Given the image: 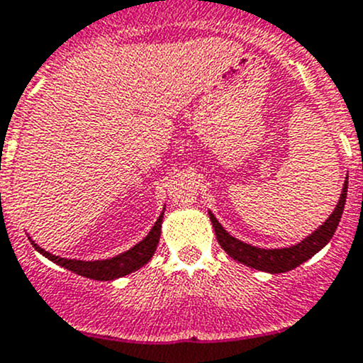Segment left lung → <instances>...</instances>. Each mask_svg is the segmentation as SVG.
<instances>
[{"mask_svg":"<svg viewBox=\"0 0 363 363\" xmlns=\"http://www.w3.org/2000/svg\"><path fill=\"white\" fill-rule=\"evenodd\" d=\"M346 195H347V177L344 182L342 193H340V199L337 205H335L334 212L330 214V218L323 223L318 230H314L309 237L298 242L296 246L291 247H283V250H262V247H255L251 244L242 242V240L235 239V237L230 235L225 228L221 226V223L214 218L211 211L212 226H214L216 239L221 244L223 250L226 251V255L232 256L237 262L244 263V265L251 267V269L263 270V272L270 274H281L288 272V270L295 269L300 263L307 262L309 258H313L318 251L323 250L328 244V240L334 237L335 230H337L340 216H342L344 203H346Z\"/></svg>","mask_w":363,"mask_h":363,"instance_id":"8db88e82","label":"left lung"}]
</instances>
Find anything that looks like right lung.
I'll return each mask as SVG.
<instances>
[{
    "mask_svg": "<svg viewBox=\"0 0 363 363\" xmlns=\"http://www.w3.org/2000/svg\"><path fill=\"white\" fill-rule=\"evenodd\" d=\"M161 221H163V212L158 218V221L155 223L151 232L147 233L144 240L133 246L131 250L121 252V255L113 256V258L108 259H94V262H82V259H68V258H61V256L50 255L49 251L42 250L38 244H35L31 240L33 247L43 255L45 258H49L50 262L57 263V265L65 267V269L72 270V272L79 274V276L89 277V279H96V281H112L117 279V277L128 276V274L135 272L140 267H144L149 259L152 258L155 255L156 247H158L160 242V235H161Z\"/></svg>",
    "mask_w": 363,
    "mask_h": 363,
    "instance_id": "1",
    "label": "right lung"
}]
</instances>
